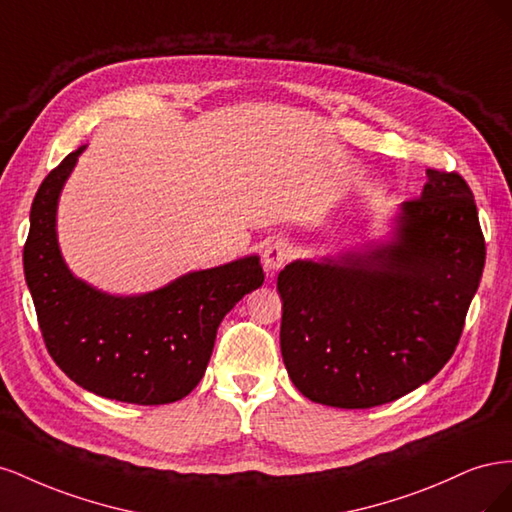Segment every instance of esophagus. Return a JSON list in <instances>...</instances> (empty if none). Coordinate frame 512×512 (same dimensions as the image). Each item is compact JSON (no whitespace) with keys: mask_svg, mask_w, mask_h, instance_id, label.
<instances>
[{"mask_svg":"<svg viewBox=\"0 0 512 512\" xmlns=\"http://www.w3.org/2000/svg\"><path fill=\"white\" fill-rule=\"evenodd\" d=\"M292 256V245L288 241H273L269 245H265V250H262V265H265L267 273H275L280 271L286 262Z\"/></svg>","mask_w":512,"mask_h":512,"instance_id":"esophagus-1","label":"esophagus"}]
</instances>
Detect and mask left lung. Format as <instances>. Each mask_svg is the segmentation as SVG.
Here are the masks:
<instances>
[{"instance_id":"1","label":"left lung","mask_w":512,"mask_h":512,"mask_svg":"<svg viewBox=\"0 0 512 512\" xmlns=\"http://www.w3.org/2000/svg\"><path fill=\"white\" fill-rule=\"evenodd\" d=\"M485 267L472 190L427 168L386 239L292 260L277 275L280 344L292 384L331 408H374L451 359Z\"/></svg>"}]
</instances>
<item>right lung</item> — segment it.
<instances>
[{
  "mask_svg": "<svg viewBox=\"0 0 512 512\" xmlns=\"http://www.w3.org/2000/svg\"><path fill=\"white\" fill-rule=\"evenodd\" d=\"M87 145L51 170L29 213L25 282L53 361L85 391L173 404L205 376L220 322L265 282L260 256L190 271L151 292L111 294L76 277L57 241L59 196Z\"/></svg>",
  "mask_w": 512,
  "mask_h": 512,
  "instance_id": "obj_1",
  "label": "right lung"
}]
</instances>
